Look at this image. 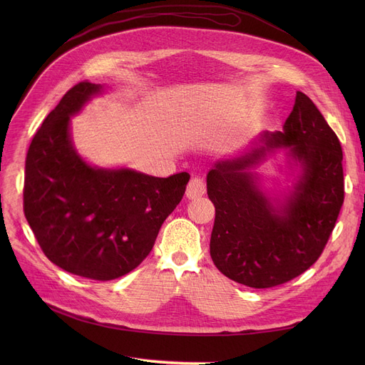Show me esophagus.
Listing matches in <instances>:
<instances>
[{"instance_id":"obj_1","label":"esophagus","mask_w":365,"mask_h":365,"mask_svg":"<svg viewBox=\"0 0 365 365\" xmlns=\"http://www.w3.org/2000/svg\"><path fill=\"white\" fill-rule=\"evenodd\" d=\"M205 194V183L201 178L195 176L190 179V182L187 183V187H186V197L189 200H194V198H198L201 195Z\"/></svg>"}]
</instances>
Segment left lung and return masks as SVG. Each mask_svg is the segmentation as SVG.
Wrapping results in <instances>:
<instances>
[{"label":"left lung","instance_id":"8db88e82","mask_svg":"<svg viewBox=\"0 0 365 365\" xmlns=\"http://www.w3.org/2000/svg\"><path fill=\"white\" fill-rule=\"evenodd\" d=\"M281 147L301 173L289 195L272 199L251 168ZM341 160L336 133L297 91L282 131H263L241 157L216 161L207 175V194L216 208L210 256L217 269L252 289H269L309 269L343 204Z\"/></svg>","mask_w":365,"mask_h":365}]
</instances>
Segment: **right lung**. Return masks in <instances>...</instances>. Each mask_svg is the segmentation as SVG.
Returning <instances> with one entry per match:
<instances>
[{"mask_svg": "<svg viewBox=\"0 0 365 365\" xmlns=\"http://www.w3.org/2000/svg\"><path fill=\"white\" fill-rule=\"evenodd\" d=\"M103 90L78 83L47 115L28 149L24 186L25 217L48 260L96 281L120 278L146 259L190 178L102 168L81 158L71 117Z\"/></svg>", "mask_w": 365, "mask_h": 365, "instance_id": "1", "label": "right lung"}]
</instances>
